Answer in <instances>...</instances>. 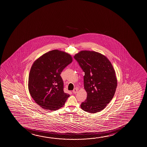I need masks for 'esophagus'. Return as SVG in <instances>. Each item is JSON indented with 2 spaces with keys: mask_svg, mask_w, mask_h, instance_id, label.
<instances>
[{
  "mask_svg": "<svg viewBox=\"0 0 147 147\" xmlns=\"http://www.w3.org/2000/svg\"><path fill=\"white\" fill-rule=\"evenodd\" d=\"M78 90V89L77 88H76L74 89V90H73V92L74 93H76Z\"/></svg>",
  "mask_w": 147,
  "mask_h": 147,
  "instance_id": "esophagus-1",
  "label": "esophagus"
}]
</instances>
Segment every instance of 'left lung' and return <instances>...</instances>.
Here are the masks:
<instances>
[{
  "label": "left lung",
  "mask_w": 147,
  "mask_h": 147,
  "mask_svg": "<svg viewBox=\"0 0 147 147\" xmlns=\"http://www.w3.org/2000/svg\"><path fill=\"white\" fill-rule=\"evenodd\" d=\"M74 58L85 74L84 86L87 95L81 108L89 113L102 111L112 100L117 89L113 65L106 57L94 51H81Z\"/></svg>",
  "instance_id": "left-lung-1"
}]
</instances>
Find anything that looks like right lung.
I'll return each instance as SVG.
<instances>
[{
    "label": "right lung",
    "mask_w": 147,
    "mask_h": 147,
    "mask_svg": "<svg viewBox=\"0 0 147 147\" xmlns=\"http://www.w3.org/2000/svg\"><path fill=\"white\" fill-rule=\"evenodd\" d=\"M72 62L70 55L54 50L42 55L33 63L28 76V90L42 109L56 111L65 105L70 95L64 92L60 74Z\"/></svg>",
    "instance_id": "right-lung-1"
}]
</instances>
